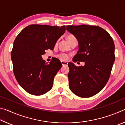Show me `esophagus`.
<instances>
[{"label": "esophagus", "mask_w": 125, "mask_h": 125, "mask_svg": "<svg viewBox=\"0 0 125 125\" xmlns=\"http://www.w3.org/2000/svg\"><path fill=\"white\" fill-rule=\"evenodd\" d=\"M61 63L62 65H67L68 64V63L67 62H64V61H61Z\"/></svg>", "instance_id": "34e87169"}]
</instances>
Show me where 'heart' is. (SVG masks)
<instances>
[{
	"label": "heart",
	"instance_id": "1",
	"mask_svg": "<svg viewBox=\"0 0 125 125\" xmlns=\"http://www.w3.org/2000/svg\"><path fill=\"white\" fill-rule=\"evenodd\" d=\"M67 40H68V41L69 42V43H70V42L73 41V40H77V39H76L75 36H74L73 35H69L67 36ZM57 57L61 61H66L68 60V55L65 53H61L60 54H58Z\"/></svg>",
	"mask_w": 125,
	"mask_h": 125
}]
</instances>
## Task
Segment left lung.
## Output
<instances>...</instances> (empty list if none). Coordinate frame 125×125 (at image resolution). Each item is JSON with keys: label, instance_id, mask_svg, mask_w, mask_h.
<instances>
[{"label": "left lung", "instance_id": "obj_1", "mask_svg": "<svg viewBox=\"0 0 125 125\" xmlns=\"http://www.w3.org/2000/svg\"><path fill=\"white\" fill-rule=\"evenodd\" d=\"M66 29L79 43L73 61L85 62L79 67L68 63L69 88L76 95L89 98L100 92L108 82L115 60L114 41L106 31L97 26L68 25Z\"/></svg>", "mask_w": 125, "mask_h": 125}]
</instances>
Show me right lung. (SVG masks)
I'll use <instances>...</instances> for the list:
<instances>
[{
	"label": "right lung",
	"mask_w": 125,
	"mask_h": 125,
	"mask_svg": "<svg viewBox=\"0 0 125 125\" xmlns=\"http://www.w3.org/2000/svg\"><path fill=\"white\" fill-rule=\"evenodd\" d=\"M65 31V26L33 24L25 27L16 37L11 53L14 74L29 94L41 95L52 89L54 78L62 65L56 58L47 64L41 56L46 50H53Z\"/></svg>",
	"instance_id": "obj_1"
}]
</instances>
